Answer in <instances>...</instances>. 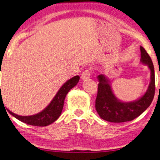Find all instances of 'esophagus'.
Returning <instances> with one entry per match:
<instances>
[{
	"mask_svg": "<svg viewBox=\"0 0 160 160\" xmlns=\"http://www.w3.org/2000/svg\"><path fill=\"white\" fill-rule=\"evenodd\" d=\"M90 75H91L90 69L84 70L82 74V79H83V80L88 79V78L90 77Z\"/></svg>",
	"mask_w": 160,
	"mask_h": 160,
	"instance_id": "esophagus-1",
	"label": "esophagus"
}]
</instances>
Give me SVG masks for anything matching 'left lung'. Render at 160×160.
Returning a JSON list of instances; mask_svg holds the SVG:
<instances>
[{"instance_id": "obj_1", "label": "left lung", "mask_w": 160, "mask_h": 160, "mask_svg": "<svg viewBox=\"0 0 160 160\" xmlns=\"http://www.w3.org/2000/svg\"><path fill=\"white\" fill-rule=\"evenodd\" d=\"M141 62L148 65L151 71V82L146 92L139 100L123 102L117 99L111 90L110 81L104 75L98 76L99 84L95 100V108L100 118L111 122L132 121L139 117L152 103L155 94L154 68L147 52L141 47Z\"/></svg>"}]
</instances>
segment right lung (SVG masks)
I'll return each instance as SVG.
<instances>
[{"instance_id":"add662e5","label":"right lung","mask_w":160,"mask_h":160,"mask_svg":"<svg viewBox=\"0 0 160 160\" xmlns=\"http://www.w3.org/2000/svg\"><path fill=\"white\" fill-rule=\"evenodd\" d=\"M79 76H76L65 82L60 89V90L58 91V92L56 94L55 97L53 98V100H52L49 106L44 110L36 115L22 117V116L15 114L12 111L8 110V109L7 110L10 114L14 116L19 121L30 124V125L38 127L49 125V124L53 123L54 122H55L60 116L63 108L65 96L70 91V89H71L77 84L78 81H79ZM1 100V102L3 100H2V96Z\"/></svg>"}]
</instances>
